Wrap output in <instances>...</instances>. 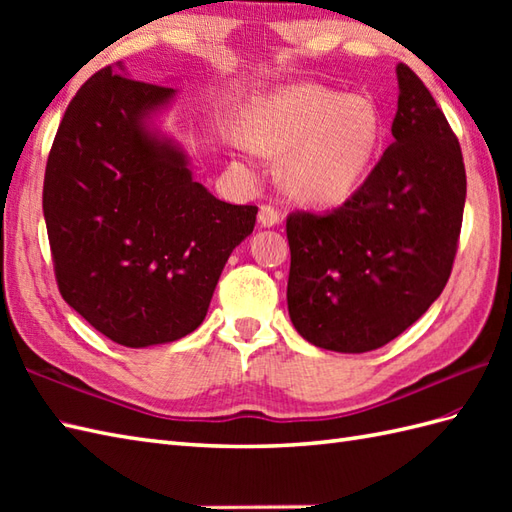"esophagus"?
Returning <instances> with one entry per match:
<instances>
[{"label": "esophagus", "instance_id": "obj_1", "mask_svg": "<svg viewBox=\"0 0 512 512\" xmlns=\"http://www.w3.org/2000/svg\"><path fill=\"white\" fill-rule=\"evenodd\" d=\"M257 222H259V226H264V228H273V226H277L281 222V213L277 209H273V206L264 204L262 209H259Z\"/></svg>", "mask_w": 512, "mask_h": 512}]
</instances>
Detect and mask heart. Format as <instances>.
Segmentation results:
<instances>
[{"instance_id": "heart-1", "label": "heart", "mask_w": 512, "mask_h": 512, "mask_svg": "<svg viewBox=\"0 0 512 512\" xmlns=\"http://www.w3.org/2000/svg\"><path fill=\"white\" fill-rule=\"evenodd\" d=\"M246 136L264 156L286 158L281 182L292 198L332 206L363 184L383 121L369 96L292 83L253 103Z\"/></svg>"}]
</instances>
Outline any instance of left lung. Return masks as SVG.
Masks as SVG:
<instances>
[{
	"mask_svg": "<svg viewBox=\"0 0 512 512\" xmlns=\"http://www.w3.org/2000/svg\"><path fill=\"white\" fill-rule=\"evenodd\" d=\"M391 143L343 206L288 217V314L323 350L363 354L394 341L440 297L466 200L458 138L431 92L396 65Z\"/></svg>",
	"mask_w": 512,
	"mask_h": 512,
	"instance_id": "8db88e82",
	"label": "left lung"
}]
</instances>
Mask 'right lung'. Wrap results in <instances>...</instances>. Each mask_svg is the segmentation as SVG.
Returning a JSON list of instances; mask_svg holds the SVG:
<instances>
[{
	"mask_svg": "<svg viewBox=\"0 0 512 512\" xmlns=\"http://www.w3.org/2000/svg\"><path fill=\"white\" fill-rule=\"evenodd\" d=\"M176 88L96 72L63 114L43 180V217L63 299L118 345L178 341L204 321L257 206L193 178L162 129Z\"/></svg>",
	"mask_w": 512,
	"mask_h": 512,
	"instance_id": "1",
	"label": "right lung"
}]
</instances>
